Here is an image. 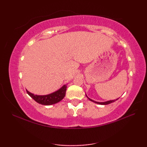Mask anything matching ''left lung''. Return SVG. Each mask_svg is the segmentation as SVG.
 <instances>
[{
	"label": "left lung",
	"mask_w": 147,
	"mask_h": 147,
	"mask_svg": "<svg viewBox=\"0 0 147 147\" xmlns=\"http://www.w3.org/2000/svg\"><path fill=\"white\" fill-rule=\"evenodd\" d=\"M86 96H87V95H86ZM87 98H88L90 101H92V102H95V103H96V104H100V105H107V104H111V103L114 102H115V100H118V98H117V99L114 100H109V101H106V102H96V101L93 100H92L91 98H88V96H87Z\"/></svg>",
	"instance_id": "left-lung-1"
}]
</instances>
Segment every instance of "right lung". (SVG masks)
Here are the masks:
<instances>
[{"label":"right lung","instance_id":"1","mask_svg":"<svg viewBox=\"0 0 147 147\" xmlns=\"http://www.w3.org/2000/svg\"><path fill=\"white\" fill-rule=\"evenodd\" d=\"M67 85H64L62 86L60 89L57 91L53 92L51 94L45 95H34L33 93L28 92L26 90L27 93L31 97L35 100L38 102V104L45 105H50L55 104L56 103L60 102L64 98L65 95V91H66Z\"/></svg>","mask_w":147,"mask_h":147}]
</instances>
